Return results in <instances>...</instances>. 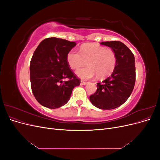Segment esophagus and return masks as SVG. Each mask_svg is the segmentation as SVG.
Returning a JSON list of instances; mask_svg holds the SVG:
<instances>
[{"label": "esophagus", "mask_w": 160, "mask_h": 160, "mask_svg": "<svg viewBox=\"0 0 160 160\" xmlns=\"http://www.w3.org/2000/svg\"><path fill=\"white\" fill-rule=\"evenodd\" d=\"M87 83V82H85V81H81V85H86Z\"/></svg>", "instance_id": "34e87169"}]
</instances>
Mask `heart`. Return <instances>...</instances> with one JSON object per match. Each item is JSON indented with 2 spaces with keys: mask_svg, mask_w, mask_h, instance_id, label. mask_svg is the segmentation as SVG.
Masks as SVG:
<instances>
[{
  "mask_svg": "<svg viewBox=\"0 0 160 160\" xmlns=\"http://www.w3.org/2000/svg\"><path fill=\"white\" fill-rule=\"evenodd\" d=\"M85 61L88 67L76 72L79 78L90 79L97 75L98 79H104L115 70L117 56L113 50L92 43L81 45L79 52L71 50L67 55V64L72 69H79Z\"/></svg>",
  "mask_w": 160,
  "mask_h": 160,
  "instance_id": "b5f03b06",
  "label": "heart"
}]
</instances>
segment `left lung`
Here are the masks:
<instances>
[{
  "label": "left lung",
  "instance_id": "left-lung-1",
  "mask_svg": "<svg viewBox=\"0 0 160 160\" xmlns=\"http://www.w3.org/2000/svg\"><path fill=\"white\" fill-rule=\"evenodd\" d=\"M101 44L114 51L117 65L108 78L97 83L98 89L89 99L95 107L109 110L123 104L132 93L135 82V57L129 48L120 41L102 42Z\"/></svg>",
  "mask_w": 160,
  "mask_h": 160
}]
</instances>
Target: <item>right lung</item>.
Segmentation results:
<instances>
[{
	"mask_svg": "<svg viewBox=\"0 0 160 160\" xmlns=\"http://www.w3.org/2000/svg\"><path fill=\"white\" fill-rule=\"evenodd\" d=\"M75 45L76 42L62 38H47L34 52L30 63L31 89L44 107L56 109L65 105L72 89L80 85L67 62V53Z\"/></svg>",
	"mask_w": 160,
	"mask_h": 160,
	"instance_id": "obj_1",
	"label": "right lung"
}]
</instances>
